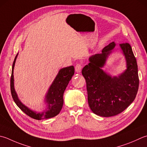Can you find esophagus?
<instances>
[{
    "label": "esophagus",
    "instance_id": "esophagus-1",
    "mask_svg": "<svg viewBox=\"0 0 147 147\" xmlns=\"http://www.w3.org/2000/svg\"><path fill=\"white\" fill-rule=\"evenodd\" d=\"M82 69V65L81 64H77L75 66V71L76 73H80Z\"/></svg>",
    "mask_w": 147,
    "mask_h": 147
}]
</instances>
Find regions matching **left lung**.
Instances as JSON below:
<instances>
[{
  "label": "left lung",
  "mask_w": 147,
  "mask_h": 147,
  "mask_svg": "<svg viewBox=\"0 0 147 147\" xmlns=\"http://www.w3.org/2000/svg\"><path fill=\"white\" fill-rule=\"evenodd\" d=\"M115 47V43L112 42L102 49L101 53L91 56L90 62L82 71L87 83L90 108L94 113L104 117L124 111L134 101L139 87L136 59L129 43L120 44L127 69L119 76H111L101 69Z\"/></svg>",
  "instance_id": "left-lung-1"
}]
</instances>
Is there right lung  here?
I'll return each mask as SVG.
<instances>
[{"mask_svg": "<svg viewBox=\"0 0 147 147\" xmlns=\"http://www.w3.org/2000/svg\"><path fill=\"white\" fill-rule=\"evenodd\" d=\"M17 56H18V54L14 58L13 64L10 83L11 96L13 97L14 102L18 106L20 110L34 119L44 120L55 117L60 113L62 108L63 103H64L63 95L69 82L74 73V66L71 65L69 67L62 68L59 71L58 74L55 78L46 95L45 102L47 105L46 109L42 111L36 112L32 111L24 104H22V102L19 100L17 94L14 90L13 69Z\"/></svg>", "mask_w": 147, "mask_h": 147, "instance_id": "1", "label": "right lung"}]
</instances>
